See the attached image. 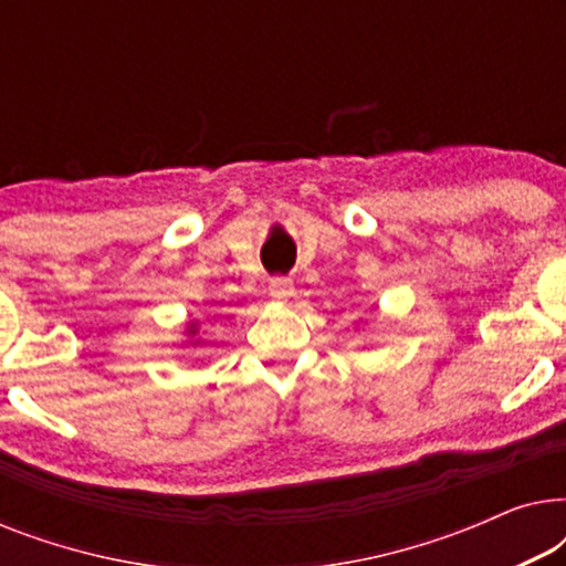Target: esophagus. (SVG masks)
Segmentation results:
<instances>
[{
  "label": "esophagus",
  "instance_id": "1",
  "mask_svg": "<svg viewBox=\"0 0 566 566\" xmlns=\"http://www.w3.org/2000/svg\"><path fill=\"white\" fill-rule=\"evenodd\" d=\"M268 291L275 301H289L293 296V283L289 281V277H273L268 285Z\"/></svg>",
  "mask_w": 566,
  "mask_h": 566
}]
</instances>
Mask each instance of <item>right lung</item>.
<instances>
[{"instance_id":"right-lung-1","label":"right lung","mask_w":566,"mask_h":566,"mask_svg":"<svg viewBox=\"0 0 566 566\" xmlns=\"http://www.w3.org/2000/svg\"><path fill=\"white\" fill-rule=\"evenodd\" d=\"M188 332H190V335H196V324H190V329H188Z\"/></svg>"}]
</instances>
